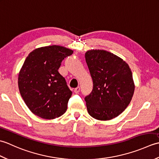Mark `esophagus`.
Wrapping results in <instances>:
<instances>
[{
  "label": "esophagus",
  "instance_id": "1",
  "mask_svg": "<svg viewBox=\"0 0 159 159\" xmlns=\"http://www.w3.org/2000/svg\"><path fill=\"white\" fill-rule=\"evenodd\" d=\"M80 87H77L76 88H75V89H74V93H78L80 92Z\"/></svg>",
  "mask_w": 159,
  "mask_h": 159
}]
</instances>
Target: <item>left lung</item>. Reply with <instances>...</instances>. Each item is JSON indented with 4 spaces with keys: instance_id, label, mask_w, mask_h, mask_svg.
<instances>
[{
    "instance_id": "1",
    "label": "left lung",
    "mask_w": 159,
    "mask_h": 159,
    "mask_svg": "<svg viewBox=\"0 0 159 159\" xmlns=\"http://www.w3.org/2000/svg\"><path fill=\"white\" fill-rule=\"evenodd\" d=\"M86 63L93 80V89L85 98L92 117L109 120L126 109L134 84L130 67L120 57L103 50H88Z\"/></svg>"
}]
</instances>
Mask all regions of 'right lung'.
Segmentation results:
<instances>
[{
  "label": "right lung",
  "mask_w": 159,
  "mask_h": 159,
  "mask_svg": "<svg viewBox=\"0 0 159 159\" xmlns=\"http://www.w3.org/2000/svg\"><path fill=\"white\" fill-rule=\"evenodd\" d=\"M73 50L60 46L35 49L24 62L18 75L21 96L31 112L43 119L61 116L72 92L58 70Z\"/></svg>",
  "instance_id": "add662e5"
}]
</instances>
